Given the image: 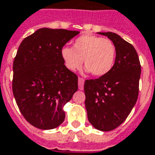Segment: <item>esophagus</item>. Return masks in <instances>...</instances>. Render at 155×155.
<instances>
[{"instance_id":"obj_1","label":"esophagus","mask_w":155,"mask_h":155,"mask_svg":"<svg viewBox=\"0 0 155 155\" xmlns=\"http://www.w3.org/2000/svg\"><path fill=\"white\" fill-rule=\"evenodd\" d=\"M78 82H79V89L80 90H83L84 88V82H85V80L83 78L79 77L78 79Z\"/></svg>"}]
</instances>
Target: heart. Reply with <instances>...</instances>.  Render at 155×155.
<instances>
[{
    "instance_id": "1",
    "label": "heart",
    "mask_w": 155,
    "mask_h": 155,
    "mask_svg": "<svg viewBox=\"0 0 155 155\" xmlns=\"http://www.w3.org/2000/svg\"><path fill=\"white\" fill-rule=\"evenodd\" d=\"M61 58L68 70L81 69L83 64L86 71L95 76L107 74L115 64L117 49L111 40L94 35H82L74 40L73 48L63 47Z\"/></svg>"
}]
</instances>
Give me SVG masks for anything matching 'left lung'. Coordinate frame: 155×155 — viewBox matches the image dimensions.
<instances>
[{"label":"left lung","instance_id":"obj_1","mask_svg":"<svg viewBox=\"0 0 155 155\" xmlns=\"http://www.w3.org/2000/svg\"><path fill=\"white\" fill-rule=\"evenodd\" d=\"M115 44V64L107 74L84 85L85 108L95 128L107 132L126 120L138 100L141 65L134 47L114 32H98Z\"/></svg>","mask_w":155,"mask_h":155}]
</instances>
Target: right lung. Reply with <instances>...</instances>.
<instances>
[{
	"label": "right lung",
	"instance_id": "right-lung-1",
	"mask_svg": "<svg viewBox=\"0 0 155 155\" xmlns=\"http://www.w3.org/2000/svg\"><path fill=\"white\" fill-rule=\"evenodd\" d=\"M66 29L40 28L25 38L13 61L12 91L31 125L53 129L64 122L63 107L78 90V76L68 70L60 51L79 34Z\"/></svg>",
	"mask_w": 155,
	"mask_h": 155
}]
</instances>
